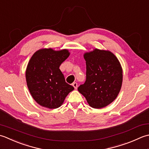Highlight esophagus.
<instances>
[{
    "label": "esophagus",
    "mask_w": 149,
    "mask_h": 149,
    "mask_svg": "<svg viewBox=\"0 0 149 149\" xmlns=\"http://www.w3.org/2000/svg\"><path fill=\"white\" fill-rule=\"evenodd\" d=\"M72 86L74 87V88L75 89H77V87H78V84H77V82H73L72 83Z\"/></svg>",
    "instance_id": "34e87169"
}]
</instances>
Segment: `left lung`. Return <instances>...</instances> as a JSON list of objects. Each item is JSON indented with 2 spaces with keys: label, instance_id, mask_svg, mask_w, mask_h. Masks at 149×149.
<instances>
[{
  "label": "left lung",
  "instance_id": "obj_1",
  "mask_svg": "<svg viewBox=\"0 0 149 149\" xmlns=\"http://www.w3.org/2000/svg\"><path fill=\"white\" fill-rule=\"evenodd\" d=\"M86 81L78 90L91 107L102 109L117 98L123 81V70L111 51L95 49L85 53Z\"/></svg>",
  "mask_w": 149,
  "mask_h": 149
}]
</instances>
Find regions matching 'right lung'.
<instances>
[{
    "label": "right lung",
    "instance_id": "add662e5",
    "mask_svg": "<svg viewBox=\"0 0 149 149\" xmlns=\"http://www.w3.org/2000/svg\"><path fill=\"white\" fill-rule=\"evenodd\" d=\"M70 53L42 48L33 54L27 65L26 79L32 97L38 104L48 109L61 106L74 87L65 82L60 65Z\"/></svg>",
    "mask_w": 149,
    "mask_h": 149
}]
</instances>
